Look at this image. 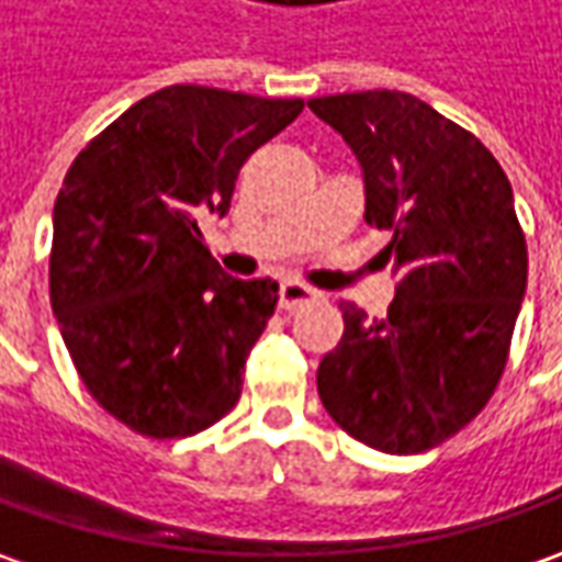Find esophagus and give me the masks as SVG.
<instances>
[{
	"mask_svg": "<svg viewBox=\"0 0 562 562\" xmlns=\"http://www.w3.org/2000/svg\"><path fill=\"white\" fill-rule=\"evenodd\" d=\"M319 295L314 289H307V285H301V282H282L280 285V307L282 311H299L304 304H311V301H317Z\"/></svg>",
	"mask_w": 562,
	"mask_h": 562,
	"instance_id": "34e87169",
	"label": "esophagus"
}]
</instances>
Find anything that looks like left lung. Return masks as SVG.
I'll list each match as a JSON object with an SVG mask.
<instances>
[{
	"label": "left lung",
	"instance_id": "left-lung-1",
	"mask_svg": "<svg viewBox=\"0 0 562 562\" xmlns=\"http://www.w3.org/2000/svg\"><path fill=\"white\" fill-rule=\"evenodd\" d=\"M358 158L363 221L389 229L397 289L385 317L341 301L345 333L317 392L348 436L419 454L492 397L526 295V236L507 173L436 108L397 89L311 99Z\"/></svg>",
	"mask_w": 562,
	"mask_h": 562
}]
</instances>
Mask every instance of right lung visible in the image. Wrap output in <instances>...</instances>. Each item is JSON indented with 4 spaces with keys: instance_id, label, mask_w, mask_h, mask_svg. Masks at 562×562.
Wrapping results in <instances>:
<instances>
[{
    "instance_id": "right-lung-1",
    "label": "right lung",
    "mask_w": 562,
    "mask_h": 562,
    "mask_svg": "<svg viewBox=\"0 0 562 562\" xmlns=\"http://www.w3.org/2000/svg\"><path fill=\"white\" fill-rule=\"evenodd\" d=\"M301 108L167 87L74 158L52 211V314L89 395L133 432L195 436L243 395L280 285L223 273L202 221L229 211L239 167Z\"/></svg>"
}]
</instances>
